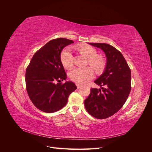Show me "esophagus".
I'll list each match as a JSON object with an SVG mask.
<instances>
[{
	"label": "esophagus",
	"instance_id": "1",
	"mask_svg": "<svg viewBox=\"0 0 152 152\" xmlns=\"http://www.w3.org/2000/svg\"><path fill=\"white\" fill-rule=\"evenodd\" d=\"M76 86H77V88H78V89L80 88V87L82 86V85L79 84H78V83H76Z\"/></svg>",
	"mask_w": 152,
	"mask_h": 152
}]
</instances>
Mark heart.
I'll use <instances>...</instances> for the list:
<instances>
[{
  "instance_id": "b5f03b06",
  "label": "heart",
  "mask_w": 152,
  "mask_h": 152,
  "mask_svg": "<svg viewBox=\"0 0 152 152\" xmlns=\"http://www.w3.org/2000/svg\"><path fill=\"white\" fill-rule=\"evenodd\" d=\"M75 48L80 54L87 58V65L90 66L83 68L77 67L70 72V79L78 84H85L89 81L94 75V72L101 73L104 71L107 66V60L101 54H98V51L94 48L89 45L79 44ZM60 60L65 68L70 69L73 65V56L70 48H64L60 54Z\"/></svg>"
}]
</instances>
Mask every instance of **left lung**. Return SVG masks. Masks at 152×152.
Listing matches in <instances>:
<instances>
[{
	"label": "left lung",
	"mask_w": 152,
	"mask_h": 152,
	"mask_svg": "<svg viewBox=\"0 0 152 152\" xmlns=\"http://www.w3.org/2000/svg\"><path fill=\"white\" fill-rule=\"evenodd\" d=\"M89 44L103 50L107 62L103 74L94 81L101 89L91 88L84 105L92 116L104 119L117 113L126 103L131 89V69L122 53L112 45Z\"/></svg>",
	"instance_id": "obj_1"
}]
</instances>
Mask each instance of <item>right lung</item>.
I'll list each match as a JSON object with an SVG mask.
<instances>
[{"label": "right lung", "instance_id": "right-lung-1", "mask_svg": "<svg viewBox=\"0 0 152 152\" xmlns=\"http://www.w3.org/2000/svg\"><path fill=\"white\" fill-rule=\"evenodd\" d=\"M73 41L65 38L50 40L37 51L26 69L27 93L31 102L45 113H53L66 105L68 96L77 89L66 80V73L60 60L62 49Z\"/></svg>", "mask_w": 152, "mask_h": 152}]
</instances>
